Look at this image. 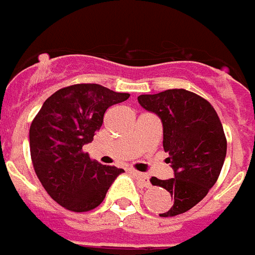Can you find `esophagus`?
I'll return each mask as SVG.
<instances>
[{
	"mask_svg": "<svg viewBox=\"0 0 255 255\" xmlns=\"http://www.w3.org/2000/svg\"><path fill=\"white\" fill-rule=\"evenodd\" d=\"M132 175L137 177V180H140L145 187L150 185V181H149V177H147L146 174H142V172H138V171H132Z\"/></svg>",
	"mask_w": 255,
	"mask_h": 255,
	"instance_id": "esophagus-1",
	"label": "esophagus"
}]
</instances>
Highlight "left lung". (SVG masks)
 I'll use <instances>...</instances> for the list:
<instances>
[{
  "instance_id": "obj_1",
  "label": "left lung",
  "mask_w": 255,
  "mask_h": 255,
  "mask_svg": "<svg viewBox=\"0 0 255 255\" xmlns=\"http://www.w3.org/2000/svg\"><path fill=\"white\" fill-rule=\"evenodd\" d=\"M137 100L162 122L166 162L171 163L174 177H151L150 181L174 198L172 206L159 217H175L196 206L217 183L227 154L223 126L210 102L185 89L141 95Z\"/></svg>"
}]
</instances>
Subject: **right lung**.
Instances as JSON below:
<instances>
[{"label":"right lung","instance_id":"1","mask_svg":"<svg viewBox=\"0 0 255 255\" xmlns=\"http://www.w3.org/2000/svg\"><path fill=\"white\" fill-rule=\"evenodd\" d=\"M128 97L98 84H75L51 95L32 122L29 149L35 172L49 196L67 210H93L124 172L92 160L83 146L102 126L105 111Z\"/></svg>","mask_w":255,"mask_h":255}]
</instances>
